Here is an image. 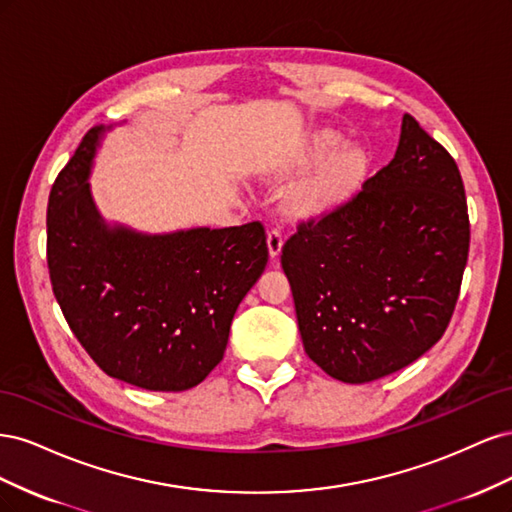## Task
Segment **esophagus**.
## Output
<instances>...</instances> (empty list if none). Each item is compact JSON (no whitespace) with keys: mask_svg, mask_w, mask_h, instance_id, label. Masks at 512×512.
<instances>
[{"mask_svg":"<svg viewBox=\"0 0 512 512\" xmlns=\"http://www.w3.org/2000/svg\"><path fill=\"white\" fill-rule=\"evenodd\" d=\"M267 247H269V256H271L273 260L282 254L284 239H282V232L277 230V228L269 230V235H267Z\"/></svg>","mask_w":512,"mask_h":512,"instance_id":"obj_1","label":"esophagus"}]
</instances>
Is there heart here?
I'll use <instances>...</instances> for the list:
<instances>
[{
    "instance_id": "heart-1",
    "label": "heart",
    "mask_w": 512,
    "mask_h": 512,
    "mask_svg": "<svg viewBox=\"0 0 512 512\" xmlns=\"http://www.w3.org/2000/svg\"><path fill=\"white\" fill-rule=\"evenodd\" d=\"M371 168L363 145H346L335 128H316L294 138L267 164L275 183H286L309 169L286 194V213L292 220H318L348 205L361 192Z\"/></svg>"
}]
</instances>
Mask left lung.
Returning a JSON list of instances; mask_svg holds the SVG:
<instances>
[{
	"label": "left lung",
	"instance_id": "1",
	"mask_svg": "<svg viewBox=\"0 0 512 512\" xmlns=\"http://www.w3.org/2000/svg\"><path fill=\"white\" fill-rule=\"evenodd\" d=\"M468 250L459 168L404 115L395 158L282 247L309 359L348 384L414 363L451 322Z\"/></svg>",
	"mask_w": 512,
	"mask_h": 512
}]
</instances>
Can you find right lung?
Returning a JSON list of instances; mask_svg holds the SVG:
<instances>
[{"mask_svg":"<svg viewBox=\"0 0 512 512\" xmlns=\"http://www.w3.org/2000/svg\"><path fill=\"white\" fill-rule=\"evenodd\" d=\"M104 126L57 175L46 260L72 333L111 378L179 393L222 361L230 322L269 260L260 222L145 235L108 224L89 175Z\"/></svg>","mask_w":512,"mask_h":512,"instance_id":"obj_1","label":"right lung"}]
</instances>
